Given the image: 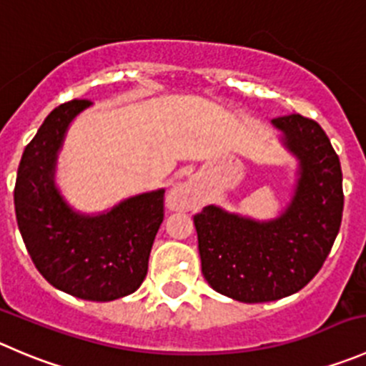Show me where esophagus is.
I'll list each match as a JSON object with an SVG mask.
<instances>
[{
  "label": "esophagus",
  "instance_id": "1",
  "mask_svg": "<svg viewBox=\"0 0 366 366\" xmlns=\"http://www.w3.org/2000/svg\"><path fill=\"white\" fill-rule=\"evenodd\" d=\"M197 204V195L190 183H178L167 194V206L174 212H187Z\"/></svg>",
  "mask_w": 366,
  "mask_h": 366
}]
</instances>
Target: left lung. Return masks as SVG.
Segmentation results:
<instances>
[{"instance_id": "1", "label": "left lung", "mask_w": 366, "mask_h": 366, "mask_svg": "<svg viewBox=\"0 0 366 366\" xmlns=\"http://www.w3.org/2000/svg\"><path fill=\"white\" fill-rule=\"evenodd\" d=\"M297 160L290 202L256 220L209 204L194 217L202 276L240 302H270L305 288L324 265L343 212L342 167L318 122L299 114L272 121Z\"/></svg>"}]
</instances>
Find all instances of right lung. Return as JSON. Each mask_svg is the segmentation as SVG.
Masks as SVG:
<instances>
[{
    "label": "right lung",
    "mask_w": 366,
    "mask_h": 366,
    "mask_svg": "<svg viewBox=\"0 0 366 366\" xmlns=\"http://www.w3.org/2000/svg\"><path fill=\"white\" fill-rule=\"evenodd\" d=\"M92 107H56L24 149L14 204L21 237L49 285L85 301L133 294L147 274L151 247L164 222V188L122 199L99 213L72 208L56 184V164L71 122Z\"/></svg>",
    "instance_id": "1"
}]
</instances>
